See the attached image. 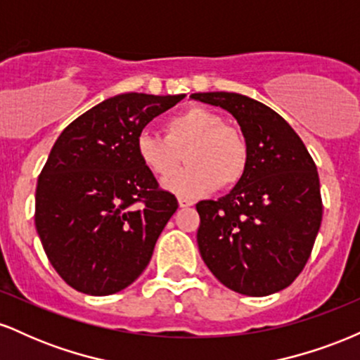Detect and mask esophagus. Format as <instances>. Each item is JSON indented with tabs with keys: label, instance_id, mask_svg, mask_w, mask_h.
I'll return each mask as SVG.
<instances>
[{
	"label": "esophagus",
	"instance_id": "34e87169",
	"mask_svg": "<svg viewBox=\"0 0 360 360\" xmlns=\"http://www.w3.org/2000/svg\"><path fill=\"white\" fill-rule=\"evenodd\" d=\"M177 203H179L181 208H188V206L193 205V201L188 200V198H177Z\"/></svg>",
	"mask_w": 360,
	"mask_h": 360
}]
</instances>
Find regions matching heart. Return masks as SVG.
Masks as SVG:
<instances>
[{"label":"heart","instance_id":"1","mask_svg":"<svg viewBox=\"0 0 360 360\" xmlns=\"http://www.w3.org/2000/svg\"><path fill=\"white\" fill-rule=\"evenodd\" d=\"M162 135L142 131L135 142L140 162L152 174L168 177L182 162L190 166L164 181L167 191L184 198H196L213 189H229L245 177L250 148L238 128L225 125L223 118L205 106L171 115L162 125Z\"/></svg>","mask_w":360,"mask_h":360}]
</instances>
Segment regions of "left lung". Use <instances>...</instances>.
Returning <instances> with one entry per match:
<instances>
[{"instance_id": "1", "label": "left lung", "mask_w": 360, "mask_h": 360, "mask_svg": "<svg viewBox=\"0 0 360 360\" xmlns=\"http://www.w3.org/2000/svg\"><path fill=\"white\" fill-rule=\"evenodd\" d=\"M237 120L250 148L247 174L218 201L196 205L198 247L223 286L245 296L288 288L320 230V179L303 140L281 115L238 93H194Z\"/></svg>"}]
</instances>
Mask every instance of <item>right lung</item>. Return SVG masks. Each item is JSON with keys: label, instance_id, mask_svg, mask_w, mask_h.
I'll return each instance as SVG.
<instances>
[{"label": "right lung", "instance_id": "right-lung-1", "mask_svg": "<svg viewBox=\"0 0 360 360\" xmlns=\"http://www.w3.org/2000/svg\"><path fill=\"white\" fill-rule=\"evenodd\" d=\"M184 96L117 94L77 117L53 143L37 183L35 226L52 267L76 291L113 295L150 262L177 200L159 189L135 142Z\"/></svg>", "mask_w": 360, "mask_h": 360}]
</instances>
